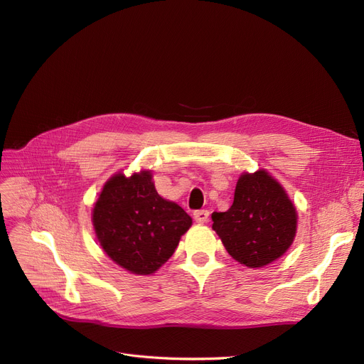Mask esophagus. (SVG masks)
<instances>
[{
    "label": "esophagus",
    "instance_id": "34e87169",
    "mask_svg": "<svg viewBox=\"0 0 364 364\" xmlns=\"http://www.w3.org/2000/svg\"><path fill=\"white\" fill-rule=\"evenodd\" d=\"M194 220L198 223V224H205L209 221V212L208 210H196L194 212Z\"/></svg>",
    "mask_w": 364,
    "mask_h": 364
}]
</instances>
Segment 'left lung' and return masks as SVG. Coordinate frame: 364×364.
Returning <instances> with one entry per match:
<instances>
[{
  "mask_svg": "<svg viewBox=\"0 0 364 364\" xmlns=\"http://www.w3.org/2000/svg\"><path fill=\"white\" fill-rule=\"evenodd\" d=\"M212 221L232 258L248 267H263L291 246L297 213L284 188L259 170L242 174L231 208L213 212Z\"/></svg>",
  "mask_w": 364,
  "mask_h": 364,
  "instance_id": "left-lung-1",
  "label": "left lung"
}]
</instances>
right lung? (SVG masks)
<instances>
[{
  "instance_id": "1",
  "label": "right lung",
  "mask_w": 364,
  "mask_h": 364,
  "mask_svg": "<svg viewBox=\"0 0 364 364\" xmlns=\"http://www.w3.org/2000/svg\"><path fill=\"white\" fill-rule=\"evenodd\" d=\"M97 239L116 264L151 274L173 255L193 220L176 203L159 197L149 171L116 174L97 200Z\"/></svg>"
}]
</instances>
